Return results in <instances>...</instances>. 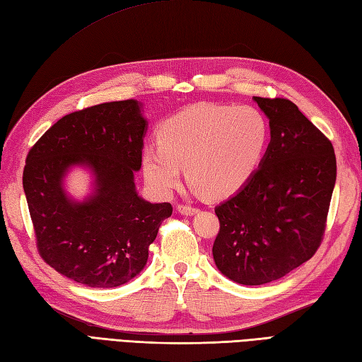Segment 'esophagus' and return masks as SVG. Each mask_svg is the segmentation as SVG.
Here are the masks:
<instances>
[{"mask_svg": "<svg viewBox=\"0 0 362 362\" xmlns=\"http://www.w3.org/2000/svg\"><path fill=\"white\" fill-rule=\"evenodd\" d=\"M177 211L183 216H192V214L199 213V209L194 208V206H191V205H177Z\"/></svg>", "mask_w": 362, "mask_h": 362, "instance_id": "esophagus-1", "label": "esophagus"}]
</instances>
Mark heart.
<instances>
[{
    "label": "heart",
    "mask_w": 362,
    "mask_h": 362,
    "mask_svg": "<svg viewBox=\"0 0 362 362\" xmlns=\"http://www.w3.org/2000/svg\"><path fill=\"white\" fill-rule=\"evenodd\" d=\"M268 140L270 126L253 106L194 105L163 123L158 146L143 149V175L158 194H170L187 168L192 188L225 199L253 177Z\"/></svg>",
    "instance_id": "b5f03b06"
}]
</instances>
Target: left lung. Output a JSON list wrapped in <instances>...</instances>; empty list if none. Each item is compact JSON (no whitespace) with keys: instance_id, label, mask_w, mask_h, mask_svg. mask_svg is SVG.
<instances>
[{"instance_id":"8db88e82","label":"left lung","mask_w":362,"mask_h":362,"mask_svg":"<svg viewBox=\"0 0 362 362\" xmlns=\"http://www.w3.org/2000/svg\"><path fill=\"white\" fill-rule=\"evenodd\" d=\"M253 100L270 120L272 140L253 177L214 209V264L242 285L281 279L316 253L336 182L330 140L295 103Z\"/></svg>"}]
</instances>
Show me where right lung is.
Wrapping results in <instances>:
<instances>
[{"instance_id":"right-lung-1","label":"right lung","mask_w":362,"mask_h":362,"mask_svg":"<svg viewBox=\"0 0 362 362\" xmlns=\"http://www.w3.org/2000/svg\"><path fill=\"white\" fill-rule=\"evenodd\" d=\"M137 100L109 102L64 115L29 151L23 188L41 257L92 288H114L134 279L148 262L158 226L171 204L139 196L134 174L141 168L148 120ZM75 167L91 175L83 201L65 189Z\"/></svg>"}]
</instances>
